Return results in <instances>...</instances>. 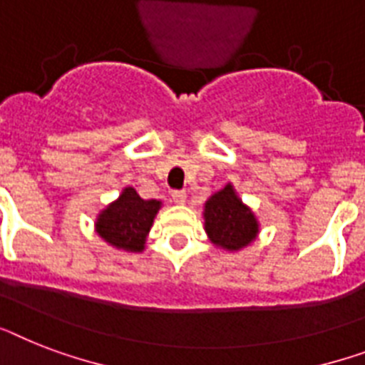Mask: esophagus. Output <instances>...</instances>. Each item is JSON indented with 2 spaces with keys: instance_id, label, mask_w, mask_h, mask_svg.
<instances>
[{
  "instance_id": "1",
  "label": "esophagus",
  "mask_w": 365,
  "mask_h": 365,
  "mask_svg": "<svg viewBox=\"0 0 365 365\" xmlns=\"http://www.w3.org/2000/svg\"><path fill=\"white\" fill-rule=\"evenodd\" d=\"M185 198H187V192L185 191H174L173 192V200L176 204H183L185 202Z\"/></svg>"
}]
</instances>
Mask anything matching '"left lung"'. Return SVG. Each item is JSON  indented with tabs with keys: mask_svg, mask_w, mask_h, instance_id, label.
<instances>
[{
	"mask_svg": "<svg viewBox=\"0 0 365 365\" xmlns=\"http://www.w3.org/2000/svg\"><path fill=\"white\" fill-rule=\"evenodd\" d=\"M204 227L213 244L227 251L242 250L259 234L253 212L240 200L230 183L206 200Z\"/></svg>",
	"mask_w": 365,
	"mask_h": 365,
	"instance_id": "8db88e82",
	"label": "left lung"
}]
</instances>
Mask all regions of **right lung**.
I'll list each match as a JSON object with an SVG mask.
<instances>
[{
    "label": "right lung",
    "mask_w": 365,
    "mask_h": 365,
    "mask_svg": "<svg viewBox=\"0 0 365 365\" xmlns=\"http://www.w3.org/2000/svg\"><path fill=\"white\" fill-rule=\"evenodd\" d=\"M159 208V200H144L135 189L125 187L118 200L99 213L96 230L106 244L118 250L140 253Z\"/></svg>",
    "instance_id": "obj_1"
}]
</instances>
